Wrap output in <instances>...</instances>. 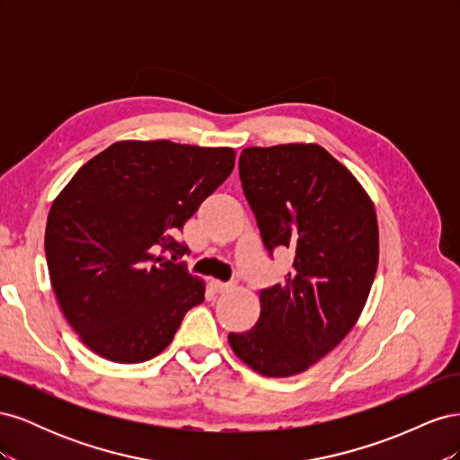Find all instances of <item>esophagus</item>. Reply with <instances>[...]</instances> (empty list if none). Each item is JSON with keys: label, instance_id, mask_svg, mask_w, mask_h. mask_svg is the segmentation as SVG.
I'll use <instances>...</instances> for the list:
<instances>
[{"label": "esophagus", "instance_id": "esophagus-1", "mask_svg": "<svg viewBox=\"0 0 460 460\" xmlns=\"http://www.w3.org/2000/svg\"><path fill=\"white\" fill-rule=\"evenodd\" d=\"M208 286H211V289L215 291V294H225V291H228L232 288L230 284L218 282V280H211V282H208Z\"/></svg>", "mask_w": 460, "mask_h": 460}]
</instances>
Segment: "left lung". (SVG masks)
<instances>
[{
    "instance_id": "8db88e82",
    "label": "left lung",
    "mask_w": 460,
    "mask_h": 460,
    "mask_svg": "<svg viewBox=\"0 0 460 460\" xmlns=\"http://www.w3.org/2000/svg\"><path fill=\"white\" fill-rule=\"evenodd\" d=\"M240 178L264 247L296 259L282 284L261 291L257 324L228 341L249 368L286 378L326 357L363 313L378 220L358 180L316 144L245 147Z\"/></svg>"
}]
</instances>
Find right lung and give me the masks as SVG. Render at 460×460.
Listing matches in <instances>:
<instances>
[{
	"mask_svg": "<svg viewBox=\"0 0 460 460\" xmlns=\"http://www.w3.org/2000/svg\"><path fill=\"white\" fill-rule=\"evenodd\" d=\"M232 147L124 140L97 153L55 198L46 225L51 286L68 324L95 355L144 363L205 299L176 242L186 220L225 182Z\"/></svg>",
	"mask_w": 460,
	"mask_h": 460,
	"instance_id": "right-lung-1",
	"label": "right lung"
}]
</instances>
